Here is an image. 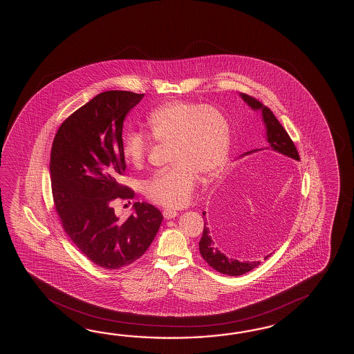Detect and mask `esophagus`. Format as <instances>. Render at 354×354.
<instances>
[{
    "mask_svg": "<svg viewBox=\"0 0 354 354\" xmlns=\"http://www.w3.org/2000/svg\"><path fill=\"white\" fill-rule=\"evenodd\" d=\"M163 216L167 218V220H171V218H177L178 216V212L174 210H167L163 211Z\"/></svg>",
    "mask_w": 354,
    "mask_h": 354,
    "instance_id": "obj_1",
    "label": "esophagus"
}]
</instances>
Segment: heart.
Masks as SVG:
<instances>
[{"label": "heart", "instance_id": "obj_1", "mask_svg": "<svg viewBox=\"0 0 354 354\" xmlns=\"http://www.w3.org/2000/svg\"><path fill=\"white\" fill-rule=\"evenodd\" d=\"M148 133L156 142L171 144L174 166L151 176L144 183V195L151 203L178 209L191 200L198 180L212 178L229 158L232 128L225 113L215 106L171 101L156 109L147 119ZM151 142L142 133L124 138L122 154L133 166H142Z\"/></svg>", "mask_w": 354, "mask_h": 354}]
</instances>
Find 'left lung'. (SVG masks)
<instances>
[{"mask_svg":"<svg viewBox=\"0 0 354 354\" xmlns=\"http://www.w3.org/2000/svg\"><path fill=\"white\" fill-rule=\"evenodd\" d=\"M241 97L243 98L244 102H247V105L250 109H253L254 111L259 110L262 113V120H263L264 128H266V140L268 143L266 148L247 151L245 154L259 151H272L276 153V157L283 159L286 162L300 160L299 151L296 149L294 142L291 140L286 130L279 124V121L276 119V116L273 115L271 110L267 106L262 105L256 98L248 96L245 93H241ZM232 196H234V191L233 195L230 194V197L227 196V198H233L234 201V197ZM225 201H229V200H225ZM224 203L226 206L227 203ZM203 215L205 226H203L201 241L198 243V248H200L201 257L206 261V263L212 267L215 271L220 272L223 274H229V276H241V274L254 270L261 264L259 261H253V262L238 261V259L230 258V257L226 256L225 253H223L212 238V230H211L210 224L207 223L205 211H203ZM271 254L272 253L267 254L264 257V259L270 258Z\"/></svg>","mask_w":354,"mask_h":354,"instance_id":"obj_1","label":"left lung"}]
</instances>
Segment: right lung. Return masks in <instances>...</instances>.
<instances>
[{
  "label": "right lung",
  "instance_id": "right-lung-1",
  "mask_svg": "<svg viewBox=\"0 0 354 354\" xmlns=\"http://www.w3.org/2000/svg\"><path fill=\"white\" fill-rule=\"evenodd\" d=\"M143 93L106 91L60 125L50 153L55 210L75 247L105 270L136 262L158 233L163 215L151 203H134L125 221L115 215V198H133L119 183L127 165L122 125Z\"/></svg>",
  "mask_w": 354,
  "mask_h": 354
}]
</instances>
